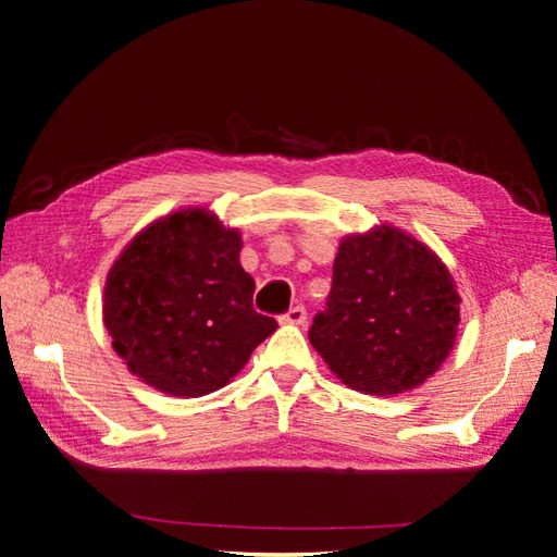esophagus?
Wrapping results in <instances>:
<instances>
[{"instance_id": "34e87169", "label": "esophagus", "mask_w": 557, "mask_h": 557, "mask_svg": "<svg viewBox=\"0 0 557 557\" xmlns=\"http://www.w3.org/2000/svg\"><path fill=\"white\" fill-rule=\"evenodd\" d=\"M305 319H307V309L301 305L289 307L287 314H282V322L285 324H305Z\"/></svg>"}]
</instances>
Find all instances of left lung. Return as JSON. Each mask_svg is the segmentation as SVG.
Wrapping results in <instances>:
<instances>
[{"instance_id":"1","label":"left lung","mask_w":557,"mask_h":557,"mask_svg":"<svg viewBox=\"0 0 557 557\" xmlns=\"http://www.w3.org/2000/svg\"><path fill=\"white\" fill-rule=\"evenodd\" d=\"M459 301L428 245L375 225L338 245L332 292L309 342L348 388L398 395L425 383L449 356Z\"/></svg>"}]
</instances>
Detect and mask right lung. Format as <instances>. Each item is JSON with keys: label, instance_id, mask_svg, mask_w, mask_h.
<instances>
[{"label": "right lung", "instance_id": "right-lung-1", "mask_svg": "<svg viewBox=\"0 0 557 557\" xmlns=\"http://www.w3.org/2000/svg\"><path fill=\"white\" fill-rule=\"evenodd\" d=\"M240 233L206 209L149 223L106 280L112 348L147 385L176 398L223 388L277 322L252 309Z\"/></svg>", "mask_w": 557, "mask_h": 557}]
</instances>
